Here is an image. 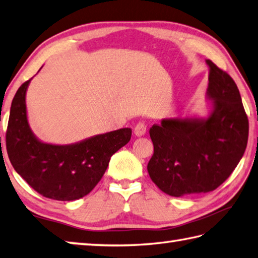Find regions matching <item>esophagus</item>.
<instances>
[{"label":"esophagus","mask_w":258,"mask_h":258,"mask_svg":"<svg viewBox=\"0 0 258 258\" xmlns=\"http://www.w3.org/2000/svg\"><path fill=\"white\" fill-rule=\"evenodd\" d=\"M147 132V125H145L144 121H140V123L137 124L134 128V134L137 137H143V135Z\"/></svg>","instance_id":"34e87169"}]
</instances>
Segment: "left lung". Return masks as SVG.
Wrapping results in <instances>:
<instances>
[{"label": "left lung", "mask_w": 258, "mask_h": 258, "mask_svg": "<svg viewBox=\"0 0 258 258\" xmlns=\"http://www.w3.org/2000/svg\"><path fill=\"white\" fill-rule=\"evenodd\" d=\"M209 67L207 117L163 118L150 128L152 181L175 198L212 191L235 170L247 147L248 118L237 84L212 60Z\"/></svg>", "instance_id": "obj_1"}]
</instances>
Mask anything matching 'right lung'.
I'll use <instances>...</instances> for the list:
<instances>
[{
  "instance_id": "obj_1",
  "label": "right lung",
  "mask_w": 258,
  "mask_h": 258,
  "mask_svg": "<svg viewBox=\"0 0 258 258\" xmlns=\"http://www.w3.org/2000/svg\"><path fill=\"white\" fill-rule=\"evenodd\" d=\"M31 80L13 98L7 130V151L15 170L40 195L57 201H74L95 188L111 156L127 144L131 128H120L72 144L41 142L30 128L26 93Z\"/></svg>"
}]
</instances>
